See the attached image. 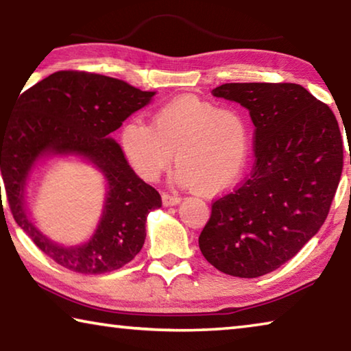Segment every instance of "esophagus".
Wrapping results in <instances>:
<instances>
[{
  "mask_svg": "<svg viewBox=\"0 0 351 351\" xmlns=\"http://www.w3.org/2000/svg\"><path fill=\"white\" fill-rule=\"evenodd\" d=\"M181 203V198L180 197H175V195H169V193H162V204L165 207L169 206H176Z\"/></svg>",
  "mask_w": 351,
  "mask_h": 351,
  "instance_id": "1",
  "label": "esophagus"
}]
</instances>
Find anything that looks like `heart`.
<instances>
[{"mask_svg":"<svg viewBox=\"0 0 351 351\" xmlns=\"http://www.w3.org/2000/svg\"><path fill=\"white\" fill-rule=\"evenodd\" d=\"M119 144L144 181L158 180L175 153V178L181 186L218 195L245 171L251 138L246 117L239 110L187 94L159 106L150 125L138 119L123 123Z\"/></svg>","mask_w":351,"mask_h":351,"instance_id":"b5f03b06","label":"heart"}]
</instances>
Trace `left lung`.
I'll use <instances>...</instances> for the list:
<instances>
[{
    "label": "left lung",
    "mask_w": 351,
    "mask_h": 351,
    "mask_svg": "<svg viewBox=\"0 0 351 351\" xmlns=\"http://www.w3.org/2000/svg\"><path fill=\"white\" fill-rule=\"evenodd\" d=\"M212 94L249 111L255 165L212 204L199 249L224 274L255 278L280 268L322 228L342 173L341 130L330 106L295 83H224Z\"/></svg>",
    "instance_id": "obj_1"
}]
</instances>
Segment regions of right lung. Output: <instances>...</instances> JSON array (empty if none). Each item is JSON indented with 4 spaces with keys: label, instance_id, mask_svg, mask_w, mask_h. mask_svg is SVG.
Segmentation results:
<instances>
[{
    "label": "right lung",
    "instance_id": "1",
    "mask_svg": "<svg viewBox=\"0 0 351 351\" xmlns=\"http://www.w3.org/2000/svg\"><path fill=\"white\" fill-rule=\"evenodd\" d=\"M154 94L112 77L58 71L20 94L15 111L0 125V169L12 215L47 257L66 269L105 274L132 261L144 246L148 213L162 201L130 167L111 133ZM69 156L99 169L107 187L97 229L74 247L41 233L25 206L34 167L47 157Z\"/></svg>",
    "mask_w": 351,
    "mask_h": 351
}]
</instances>
